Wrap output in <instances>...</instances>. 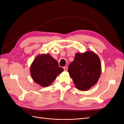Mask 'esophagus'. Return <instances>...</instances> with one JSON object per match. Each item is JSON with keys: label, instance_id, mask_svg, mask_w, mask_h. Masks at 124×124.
I'll list each match as a JSON object with an SVG mask.
<instances>
[{"label": "esophagus", "instance_id": "1", "mask_svg": "<svg viewBox=\"0 0 124 124\" xmlns=\"http://www.w3.org/2000/svg\"><path fill=\"white\" fill-rule=\"evenodd\" d=\"M63 69H64L65 71H67V67H63Z\"/></svg>", "mask_w": 124, "mask_h": 124}]
</instances>
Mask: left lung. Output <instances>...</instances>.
Masks as SVG:
<instances>
[{
    "mask_svg": "<svg viewBox=\"0 0 124 124\" xmlns=\"http://www.w3.org/2000/svg\"><path fill=\"white\" fill-rule=\"evenodd\" d=\"M68 71L77 88L87 91L97 83L100 77V58L93 51L77 53Z\"/></svg>",
    "mask_w": 124,
    "mask_h": 124,
    "instance_id": "1",
    "label": "left lung"
}]
</instances>
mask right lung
Returning a JSON list of instances; mask_svg holds the SVG:
<instances>
[{
    "label": "right lung",
    "instance_id": "obj_1",
    "mask_svg": "<svg viewBox=\"0 0 124 124\" xmlns=\"http://www.w3.org/2000/svg\"><path fill=\"white\" fill-rule=\"evenodd\" d=\"M63 71L57 61L50 54L37 56L30 67L32 80L42 87L50 85Z\"/></svg>",
    "mask_w": 124,
    "mask_h": 124
}]
</instances>
